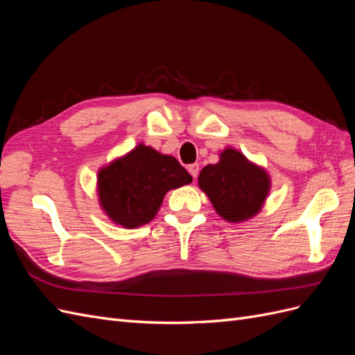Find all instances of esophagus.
Wrapping results in <instances>:
<instances>
[{
  "label": "esophagus",
  "mask_w": 355,
  "mask_h": 355,
  "mask_svg": "<svg viewBox=\"0 0 355 355\" xmlns=\"http://www.w3.org/2000/svg\"><path fill=\"white\" fill-rule=\"evenodd\" d=\"M188 171H189L192 178L197 179V176H198V171H200V166H198L197 163H194V164H189V166H188Z\"/></svg>",
  "instance_id": "obj_1"
}]
</instances>
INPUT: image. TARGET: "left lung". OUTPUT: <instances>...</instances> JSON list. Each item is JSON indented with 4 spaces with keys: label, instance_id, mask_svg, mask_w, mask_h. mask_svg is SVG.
Here are the masks:
<instances>
[{
    "label": "left lung",
    "instance_id": "obj_1",
    "mask_svg": "<svg viewBox=\"0 0 355 355\" xmlns=\"http://www.w3.org/2000/svg\"><path fill=\"white\" fill-rule=\"evenodd\" d=\"M198 185L223 219L243 222L261 210L270 191V178L241 153L228 148L219 163L201 170Z\"/></svg>",
    "mask_w": 355,
    "mask_h": 355
}]
</instances>
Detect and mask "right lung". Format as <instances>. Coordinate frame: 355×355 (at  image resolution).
<instances>
[{"mask_svg": "<svg viewBox=\"0 0 355 355\" xmlns=\"http://www.w3.org/2000/svg\"><path fill=\"white\" fill-rule=\"evenodd\" d=\"M191 182L176 158L139 145L99 171L98 191L103 210L115 223L136 228L155 216L167 191Z\"/></svg>", "mask_w": 355, "mask_h": 355, "instance_id": "obj_1", "label": "right lung"}]
</instances>
